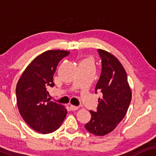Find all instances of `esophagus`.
<instances>
[{"instance_id":"esophagus-1","label":"esophagus","mask_w":156,"mask_h":156,"mask_svg":"<svg viewBox=\"0 0 156 156\" xmlns=\"http://www.w3.org/2000/svg\"><path fill=\"white\" fill-rule=\"evenodd\" d=\"M79 108H80V107H79V106H73V105H70V108H71V110H72V111L77 110Z\"/></svg>"}]
</instances>
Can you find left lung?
Instances as JSON below:
<instances>
[{"label":"left lung","mask_w":156,"mask_h":156,"mask_svg":"<svg viewBox=\"0 0 156 156\" xmlns=\"http://www.w3.org/2000/svg\"><path fill=\"white\" fill-rule=\"evenodd\" d=\"M101 61V72L96 85L102 94L97 112L90 111L91 118L84 126L89 133L104 136L114 130L126 114L131 101V90L124 68L116 57L98 50Z\"/></svg>","instance_id":"8db88e82"}]
</instances>
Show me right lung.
Wrapping results in <instances>:
<instances>
[{
  "label": "right lung",
  "mask_w": 156,
  "mask_h": 156,
  "mask_svg": "<svg viewBox=\"0 0 156 156\" xmlns=\"http://www.w3.org/2000/svg\"><path fill=\"white\" fill-rule=\"evenodd\" d=\"M65 50H48L33 59L21 75L16 86L19 112L33 130L47 134L58 129L67 111L61 104L48 99L47 87H53L59 62L67 56Z\"/></svg>",
  "instance_id": "1"
}]
</instances>
